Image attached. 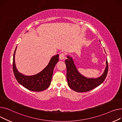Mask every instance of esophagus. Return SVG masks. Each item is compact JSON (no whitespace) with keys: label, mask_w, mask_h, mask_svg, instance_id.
Listing matches in <instances>:
<instances>
[{"label":"esophagus","mask_w":122,"mask_h":122,"mask_svg":"<svg viewBox=\"0 0 122 122\" xmlns=\"http://www.w3.org/2000/svg\"><path fill=\"white\" fill-rule=\"evenodd\" d=\"M64 57H65V55H64V54L63 53H61L60 55L59 59L61 60H63L64 59Z\"/></svg>","instance_id":"1"}]
</instances>
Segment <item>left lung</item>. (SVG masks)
I'll list each match as a JSON object with an SVG mask.
<instances>
[{
	"label": "left lung",
	"instance_id": "left-lung-1",
	"mask_svg": "<svg viewBox=\"0 0 122 122\" xmlns=\"http://www.w3.org/2000/svg\"><path fill=\"white\" fill-rule=\"evenodd\" d=\"M99 42L101 43V41ZM67 58L65 63L67 71V84L70 88L73 91L79 92H88L97 87L104 81L108 72L107 60L106 61V67L102 74L95 78H88L82 75L78 70L72 57L68 55Z\"/></svg>",
	"mask_w": 122,
	"mask_h": 122
}]
</instances>
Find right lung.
I'll use <instances>...</instances> for the list:
<instances>
[{"label": "right lung", "instance_id": "1", "mask_svg": "<svg viewBox=\"0 0 122 122\" xmlns=\"http://www.w3.org/2000/svg\"><path fill=\"white\" fill-rule=\"evenodd\" d=\"M17 47L14 52L13 61V69L14 75L19 84L26 89L33 92H41L47 89L51 84L53 70L59 61V54H57L50 60L48 65L38 73L31 76H27L19 72L17 69L15 55Z\"/></svg>", "mask_w": 122, "mask_h": 122}]
</instances>
